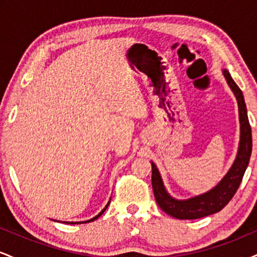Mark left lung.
<instances>
[{
	"label": "left lung",
	"instance_id": "obj_1",
	"mask_svg": "<svg viewBox=\"0 0 257 257\" xmlns=\"http://www.w3.org/2000/svg\"><path fill=\"white\" fill-rule=\"evenodd\" d=\"M227 83L231 88L235 99L238 101V110H239V122H240V140L238 147L237 157L233 162L231 169L227 172L223 179L211 188L208 192L199 194L185 200H179L173 198L167 192L162 181L161 174L157 167L152 163V188L155 193V198L159 208L170 216L180 220H194L200 217L208 216L222 210L228 204L229 200L237 192L239 187L241 179L245 173L247 164H249L250 156L252 149V138L251 128H250L249 119H247L246 105L244 101V96L235 82L233 81L231 75L227 70L222 71Z\"/></svg>",
	"mask_w": 257,
	"mask_h": 257
}]
</instances>
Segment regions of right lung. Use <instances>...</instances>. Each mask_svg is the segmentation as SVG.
<instances>
[{"label":"right lung","instance_id":"right-lung-1","mask_svg":"<svg viewBox=\"0 0 257 257\" xmlns=\"http://www.w3.org/2000/svg\"><path fill=\"white\" fill-rule=\"evenodd\" d=\"M108 204H110V202H108V203H107V205H106V206H105V208H104V209H102V210H101V211H100V213H99L98 215H96V216H95V217H93V219H90V220H88V221H84V222H91V221L96 220V219H98V217H100V216H101V215H102V214H104V211L106 210V208H107V206H108ZM67 223H82V222H67Z\"/></svg>","mask_w":257,"mask_h":257}]
</instances>
